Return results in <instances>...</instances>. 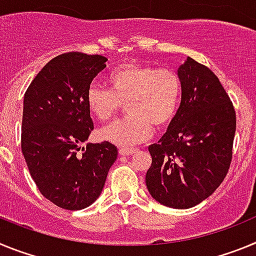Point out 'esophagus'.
<instances>
[{"label": "esophagus", "instance_id": "34e87169", "mask_svg": "<svg viewBox=\"0 0 256 256\" xmlns=\"http://www.w3.org/2000/svg\"><path fill=\"white\" fill-rule=\"evenodd\" d=\"M137 148H119V154L123 156H130V155H133V154L137 152Z\"/></svg>", "mask_w": 256, "mask_h": 256}]
</instances>
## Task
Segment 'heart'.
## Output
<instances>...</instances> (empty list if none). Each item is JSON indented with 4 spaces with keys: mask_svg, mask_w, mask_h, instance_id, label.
Masks as SVG:
<instances>
[{
    "mask_svg": "<svg viewBox=\"0 0 256 256\" xmlns=\"http://www.w3.org/2000/svg\"><path fill=\"white\" fill-rule=\"evenodd\" d=\"M112 91L92 83L86 92L90 112L100 120H108L126 101L128 114L101 128L104 141L118 146H132L148 140L154 126H168L178 110L182 94L180 78L172 69L126 62L112 70L108 78Z\"/></svg>",
    "mask_w": 256,
    "mask_h": 256,
    "instance_id": "1",
    "label": "heart"
}]
</instances>
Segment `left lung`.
<instances>
[{
  "instance_id": "obj_1",
  "label": "left lung",
  "mask_w": 256,
  "mask_h": 256,
  "mask_svg": "<svg viewBox=\"0 0 256 256\" xmlns=\"http://www.w3.org/2000/svg\"><path fill=\"white\" fill-rule=\"evenodd\" d=\"M177 74L182 100L158 144L146 186L158 202L173 209L200 204L219 187L230 169L236 112L218 76L187 58Z\"/></svg>"
}]
</instances>
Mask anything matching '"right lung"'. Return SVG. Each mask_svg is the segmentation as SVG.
I'll use <instances>...</instances> for the list:
<instances>
[{
    "label": "right lung",
    "instance_id": "1",
    "mask_svg": "<svg viewBox=\"0 0 256 256\" xmlns=\"http://www.w3.org/2000/svg\"><path fill=\"white\" fill-rule=\"evenodd\" d=\"M106 61L82 52L56 56L24 94L22 155L40 194L62 209L94 204L116 160V148L108 141L82 148L94 130L86 92Z\"/></svg>",
    "mask_w": 256,
    "mask_h": 256
}]
</instances>
